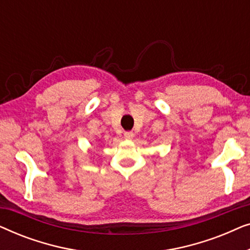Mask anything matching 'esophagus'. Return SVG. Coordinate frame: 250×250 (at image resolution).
Listing matches in <instances>:
<instances>
[{"mask_svg":"<svg viewBox=\"0 0 250 250\" xmlns=\"http://www.w3.org/2000/svg\"><path fill=\"white\" fill-rule=\"evenodd\" d=\"M124 138L126 140H132L133 138H134V133H133V132H125L124 133Z\"/></svg>","mask_w":250,"mask_h":250,"instance_id":"esophagus-1","label":"esophagus"}]
</instances>
